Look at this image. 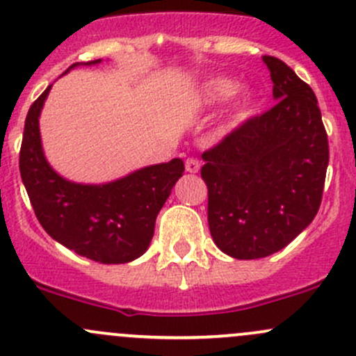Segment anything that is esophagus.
Listing matches in <instances>:
<instances>
[{
	"label": "esophagus",
	"mask_w": 356,
	"mask_h": 356,
	"mask_svg": "<svg viewBox=\"0 0 356 356\" xmlns=\"http://www.w3.org/2000/svg\"><path fill=\"white\" fill-rule=\"evenodd\" d=\"M200 160L198 158H188L186 160V172H189V174H196V172H200Z\"/></svg>",
	"instance_id": "obj_1"
}]
</instances>
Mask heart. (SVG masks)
Segmentation results:
<instances>
[{
    "instance_id": "b5f03b06",
    "label": "heart",
    "mask_w": 356,
    "mask_h": 356,
    "mask_svg": "<svg viewBox=\"0 0 356 356\" xmlns=\"http://www.w3.org/2000/svg\"><path fill=\"white\" fill-rule=\"evenodd\" d=\"M236 92V82L227 81V79H217L204 86V102L208 103H220L231 98Z\"/></svg>"
}]
</instances>
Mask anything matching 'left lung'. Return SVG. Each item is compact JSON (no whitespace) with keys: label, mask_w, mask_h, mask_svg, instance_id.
<instances>
[{"label":"left lung","mask_w":356,"mask_h":356,"mask_svg":"<svg viewBox=\"0 0 356 356\" xmlns=\"http://www.w3.org/2000/svg\"><path fill=\"white\" fill-rule=\"evenodd\" d=\"M264 62L277 103L201 155L211 238L238 260L268 257L312 224L329 163L312 88L282 60L265 55Z\"/></svg>","instance_id":"left-lung-1"}]
</instances>
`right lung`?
I'll list each match as a JSON object with an SVG mask.
<instances>
[{"mask_svg":"<svg viewBox=\"0 0 356 356\" xmlns=\"http://www.w3.org/2000/svg\"><path fill=\"white\" fill-rule=\"evenodd\" d=\"M75 65L79 63L70 68ZM49 89L51 86L29 108L19 161L39 224L55 241L89 260H136L152 243L158 211L184 172V161L174 158L102 186L75 184L60 177L46 161L39 134V115Z\"/></svg>","mask_w":356,"mask_h":356,"instance_id":"add662e5","label":"right lung"}]
</instances>
